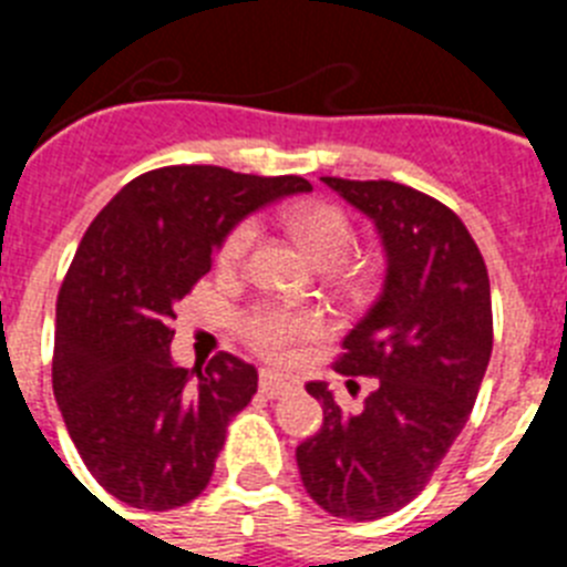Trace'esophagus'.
Wrapping results in <instances>:
<instances>
[{"label": "esophagus", "mask_w": 567, "mask_h": 567, "mask_svg": "<svg viewBox=\"0 0 567 567\" xmlns=\"http://www.w3.org/2000/svg\"><path fill=\"white\" fill-rule=\"evenodd\" d=\"M295 389H298V380L289 378V374H280L275 369H260V392L267 398H284Z\"/></svg>", "instance_id": "34e87169"}]
</instances>
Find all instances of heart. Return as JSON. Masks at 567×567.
I'll use <instances>...</instances> for the list:
<instances>
[{
  "mask_svg": "<svg viewBox=\"0 0 567 567\" xmlns=\"http://www.w3.org/2000/svg\"><path fill=\"white\" fill-rule=\"evenodd\" d=\"M284 224H287L289 235L320 267H334L354 247L352 218L334 204H298L284 213ZM255 235H258L255 221H240L224 238L221 249H218V267L224 272H233L247 260ZM327 329V318L318 309H292L284 303H255L238 318V334L244 338V343L269 360L292 358L300 343L320 340Z\"/></svg>",
  "mask_w": 567,
  "mask_h": 567,
  "instance_id": "b5f03b06",
  "label": "heart"
}]
</instances>
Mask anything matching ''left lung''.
<instances>
[{
  "mask_svg": "<svg viewBox=\"0 0 567 567\" xmlns=\"http://www.w3.org/2000/svg\"><path fill=\"white\" fill-rule=\"evenodd\" d=\"M323 184L372 218L385 252L383 292L334 363L374 378V389L358 414H343L323 380L307 383L323 425L295 457L320 508L369 523L417 497L474 409L494 343L488 269L465 224L432 195L398 182Z\"/></svg>",
  "mask_w": 567,
  "mask_h": 567,
  "instance_id": "1",
  "label": "left lung"
}]
</instances>
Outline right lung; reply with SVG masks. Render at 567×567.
Here are the masks:
<instances>
[{"label": "right lung", "mask_w": 567, "mask_h": 567, "mask_svg": "<svg viewBox=\"0 0 567 567\" xmlns=\"http://www.w3.org/2000/svg\"><path fill=\"white\" fill-rule=\"evenodd\" d=\"M309 189L300 175L162 167L124 184L84 233L59 289L53 394L90 474L130 508L198 497L229 420L258 392L255 365L235 354L175 363V303L235 224Z\"/></svg>", "instance_id": "add662e5"}]
</instances>
